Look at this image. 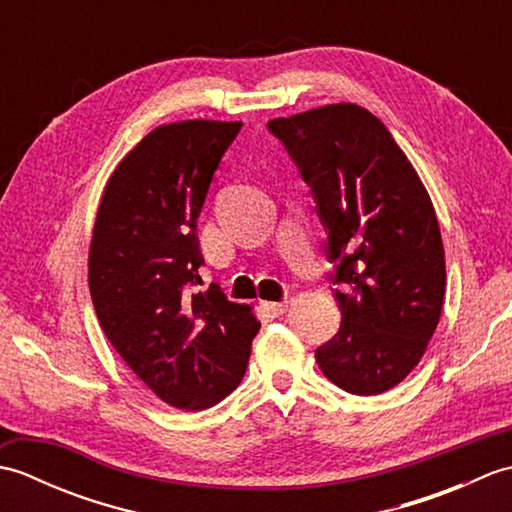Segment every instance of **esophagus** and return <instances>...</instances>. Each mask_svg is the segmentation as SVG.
Returning a JSON list of instances; mask_svg holds the SVG:
<instances>
[{"label":"esophagus","instance_id":"obj_1","mask_svg":"<svg viewBox=\"0 0 512 512\" xmlns=\"http://www.w3.org/2000/svg\"><path fill=\"white\" fill-rule=\"evenodd\" d=\"M262 308L268 312V317H281L288 310V301H266Z\"/></svg>","mask_w":512,"mask_h":512}]
</instances>
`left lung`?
<instances>
[{
    "label": "left lung",
    "instance_id": "left-lung-1",
    "mask_svg": "<svg viewBox=\"0 0 512 512\" xmlns=\"http://www.w3.org/2000/svg\"><path fill=\"white\" fill-rule=\"evenodd\" d=\"M328 233L341 328L317 347L321 372L356 396L398 385L438 328L447 270L436 211L378 118L354 103L268 121Z\"/></svg>",
    "mask_w": 512,
    "mask_h": 512
}]
</instances>
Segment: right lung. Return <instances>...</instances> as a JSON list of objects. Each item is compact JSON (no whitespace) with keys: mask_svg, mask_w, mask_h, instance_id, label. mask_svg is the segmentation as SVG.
Here are the masks:
<instances>
[{"mask_svg":"<svg viewBox=\"0 0 512 512\" xmlns=\"http://www.w3.org/2000/svg\"><path fill=\"white\" fill-rule=\"evenodd\" d=\"M242 123L162 125L107 182L90 246V292L114 350L167 405L200 411L244 378L259 321L206 290L198 217Z\"/></svg>","mask_w":512,"mask_h":512,"instance_id":"obj_1","label":"right lung"}]
</instances>
